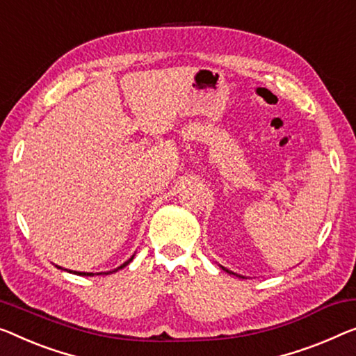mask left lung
<instances>
[{
    "label": "left lung",
    "mask_w": 356,
    "mask_h": 356,
    "mask_svg": "<svg viewBox=\"0 0 356 356\" xmlns=\"http://www.w3.org/2000/svg\"><path fill=\"white\" fill-rule=\"evenodd\" d=\"M222 270H225V272H229V273H233V272H230V270H227V268H224V267H222ZM233 275H235V273H233Z\"/></svg>",
    "instance_id": "obj_1"
}]
</instances>
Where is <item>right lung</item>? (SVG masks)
Listing matches in <instances>:
<instances>
[{
    "mask_svg": "<svg viewBox=\"0 0 356 356\" xmlns=\"http://www.w3.org/2000/svg\"><path fill=\"white\" fill-rule=\"evenodd\" d=\"M131 261H132V257L129 259V261H127V262H124L123 265H121V267L115 268V270H111V272H105L104 275H110V273H113V272H118V270H121V268H123V267H126V265L129 264ZM59 268H60V267H59ZM68 272H70V270H68ZM72 273H75V275H83V277H92V275H94V273H86V272H72ZM95 275H102V273H95Z\"/></svg>",
    "mask_w": 356,
    "mask_h": 356,
    "instance_id": "add662e5",
    "label": "right lung"
}]
</instances>
